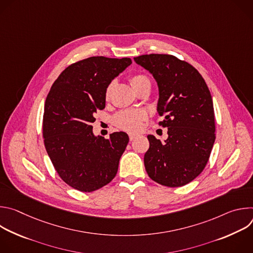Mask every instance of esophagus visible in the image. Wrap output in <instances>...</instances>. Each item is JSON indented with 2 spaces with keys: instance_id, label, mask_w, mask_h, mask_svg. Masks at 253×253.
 <instances>
[{
  "instance_id": "esophagus-1",
  "label": "esophagus",
  "mask_w": 253,
  "mask_h": 253,
  "mask_svg": "<svg viewBox=\"0 0 253 253\" xmlns=\"http://www.w3.org/2000/svg\"><path fill=\"white\" fill-rule=\"evenodd\" d=\"M136 137H137V135H135V134H129V139H130V141L134 140Z\"/></svg>"
}]
</instances>
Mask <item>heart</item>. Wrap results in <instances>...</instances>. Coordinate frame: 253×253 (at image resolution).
I'll list each match as a JSON object with an SVG mask.
<instances>
[{"label": "heart", "mask_w": 253, "mask_h": 253, "mask_svg": "<svg viewBox=\"0 0 253 253\" xmlns=\"http://www.w3.org/2000/svg\"><path fill=\"white\" fill-rule=\"evenodd\" d=\"M130 83L134 88V90L136 91L138 88H140L143 85L150 84V80L145 75L137 74L130 78ZM113 87H114V82L108 85L105 93L106 98H109L113 90ZM145 119H146L145 111L128 109V110H122L119 113H117L113 118V122L118 128L122 130H125L127 132H137L141 129L142 122Z\"/></svg>", "instance_id": "obj_1"}]
</instances>
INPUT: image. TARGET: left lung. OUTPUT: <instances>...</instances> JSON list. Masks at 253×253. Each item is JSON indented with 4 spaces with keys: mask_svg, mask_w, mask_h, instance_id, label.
I'll return each instance as SVG.
<instances>
[{
    "mask_svg": "<svg viewBox=\"0 0 253 253\" xmlns=\"http://www.w3.org/2000/svg\"><path fill=\"white\" fill-rule=\"evenodd\" d=\"M157 82L159 125L168 127L161 142L148 135L144 165L155 182L183 186L205 168L215 141L214 109L210 91L199 72L172 55L150 54L134 58Z\"/></svg>",
    "mask_w": 253,
    "mask_h": 253,
    "instance_id": "1",
    "label": "left lung"
}]
</instances>
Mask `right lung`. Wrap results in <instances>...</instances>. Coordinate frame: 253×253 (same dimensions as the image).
Returning <instances> with one entry per match:
<instances>
[{
  "label": "right lung",
  "mask_w": 253,
  "mask_h": 253,
  "mask_svg": "<svg viewBox=\"0 0 253 253\" xmlns=\"http://www.w3.org/2000/svg\"><path fill=\"white\" fill-rule=\"evenodd\" d=\"M131 63L130 58L90 57L67 67L51 87L43 117L45 148L59 176L74 189L95 191L117 174L128 135L95 136L91 123L105 108L108 85Z\"/></svg>",
  "instance_id": "obj_1"
}]
</instances>
